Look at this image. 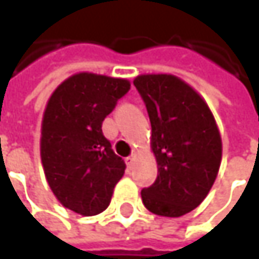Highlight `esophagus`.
I'll return each mask as SVG.
<instances>
[{"label":"esophagus","instance_id":"esophagus-1","mask_svg":"<svg viewBox=\"0 0 259 259\" xmlns=\"http://www.w3.org/2000/svg\"><path fill=\"white\" fill-rule=\"evenodd\" d=\"M135 160H136V154H135V153H133L132 156H129V157L126 159V163H127V166H129V168H132V166H133Z\"/></svg>","mask_w":259,"mask_h":259}]
</instances>
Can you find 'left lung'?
<instances>
[{
    "mask_svg": "<svg viewBox=\"0 0 259 259\" xmlns=\"http://www.w3.org/2000/svg\"><path fill=\"white\" fill-rule=\"evenodd\" d=\"M151 123L157 179L142 189L154 214L180 218L208 195L222 160V139L205 100L174 75H141L133 80Z\"/></svg>",
    "mask_w": 259,
    "mask_h": 259,
    "instance_id": "8db88e82",
    "label": "left lung"
}]
</instances>
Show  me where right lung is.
<instances>
[{
    "mask_svg": "<svg viewBox=\"0 0 259 259\" xmlns=\"http://www.w3.org/2000/svg\"><path fill=\"white\" fill-rule=\"evenodd\" d=\"M130 90L127 79L76 73L48 100L40 138L45 176L69 210L94 216L108 208L126 163L103 136L102 123Z\"/></svg>",
    "mask_w": 259,
    "mask_h": 259,
    "instance_id": "right-lung-1",
    "label": "right lung"
}]
</instances>
